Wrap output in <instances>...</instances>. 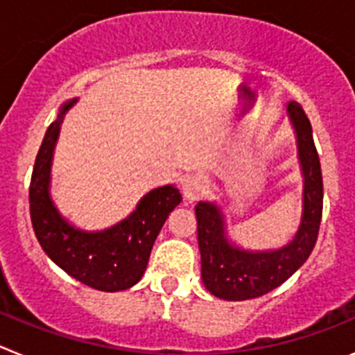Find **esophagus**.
I'll use <instances>...</instances> for the list:
<instances>
[{"instance_id": "34e87169", "label": "esophagus", "mask_w": 355, "mask_h": 355, "mask_svg": "<svg viewBox=\"0 0 355 355\" xmlns=\"http://www.w3.org/2000/svg\"><path fill=\"white\" fill-rule=\"evenodd\" d=\"M206 187H208V180H206L205 175H196V178H192V181L184 187V199H187L188 202H193V200L199 199V197L206 192Z\"/></svg>"}]
</instances>
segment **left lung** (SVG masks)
Instances as JSON below:
<instances>
[{"label":"left lung","mask_w":355,"mask_h":355,"mask_svg":"<svg viewBox=\"0 0 355 355\" xmlns=\"http://www.w3.org/2000/svg\"><path fill=\"white\" fill-rule=\"evenodd\" d=\"M286 110L297 133L304 175L302 220L293 241L283 249L268 252L241 250L225 238L224 216L215 205L199 202L196 206L200 275L205 286L218 299L249 300L268 293L299 270L315 249L324 208L320 158L313 140L311 122L302 106L291 101Z\"/></svg>","instance_id":"1"}]
</instances>
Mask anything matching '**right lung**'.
I'll list each match as a JSON object with an SVG mask.
<instances>
[{
    "instance_id": "add662e5",
    "label": "right lung",
    "mask_w": 355,
    "mask_h": 355,
    "mask_svg": "<svg viewBox=\"0 0 355 355\" xmlns=\"http://www.w3.org/2000/svg\"><path fill=\"white\" fill-rule=\"evenodd\" d=\"M74 103L62 106L37 153L30 183L31 225L44 252L80 283L101 291L128 290L142 279L159 229L181 202V193L172 184L156 188L126 220L99 233H85L64 220L49 199V171L64 114Z\"/></svg>"
}]
</instances>
